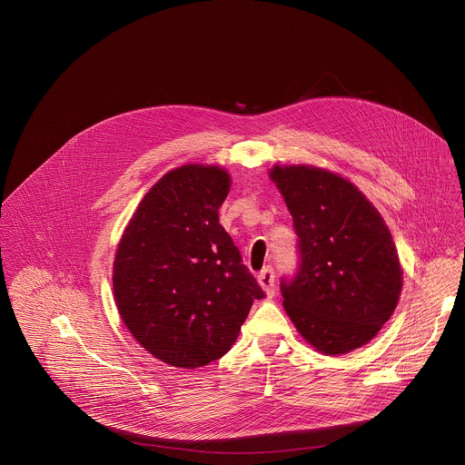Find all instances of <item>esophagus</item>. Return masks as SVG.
Segmentation results:
<instances>
[{
    "instance_id": "1",
    "label": "esophagus",
    "mask_w": 465,
    "mask_h": 465,
    "mask_svg": "<svg viewBox=\"0 0 465 465\" xmlns=\"http://www.w3.org/2000/svg\"><path fill=\"white\" fill-rule=\"evenodd\" d=\"M259 283L262 287V291L268 294V296H273L275 292V272L273 268H264L261 273H259Z\"/></svg>"
}]
</instances>
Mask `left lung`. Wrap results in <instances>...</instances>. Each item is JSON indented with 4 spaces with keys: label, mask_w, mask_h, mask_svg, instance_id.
I'll return each instance as SVG.
<instances>
[{
    "label": "left lung",
    "mask_w": 465,
    "mask_h": 465,
    "mask_svg": "<svg viewBox=\"0 0 465 465\" xmlns=\"http://www.w3.org/2000/svg\"><path fill=\"white\" fill-rule=\"evenodd\" d=\"M270 178L298 235V272L280 285L287 316L325 356L367 345L393 314L402 289L386 223L358 186L331 171L275 165Z\"/></svg>",
    "instance_id": "left-lung-1"
}]
</instances>
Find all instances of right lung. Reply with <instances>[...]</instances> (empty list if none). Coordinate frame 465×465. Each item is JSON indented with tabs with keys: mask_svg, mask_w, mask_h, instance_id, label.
<instances>
[{
	"mask_svg": "<svg viewBox=\"0 0 465 465\" xmlns=\"http://www.w3.org/2000/svg\"><path fill=\"white\" fill-rule=\"evenodd\" d=\"M230 174L188 163L143 195L113 262L122 322L160 361L197 369L235 343L253 300L264 291L219 224Z\"/></svg>",
	"mask_w": 465,
	"mask_h": 465,
	"instance_id": "add662e5",
	"label": "right lung"
}]
</instances>
